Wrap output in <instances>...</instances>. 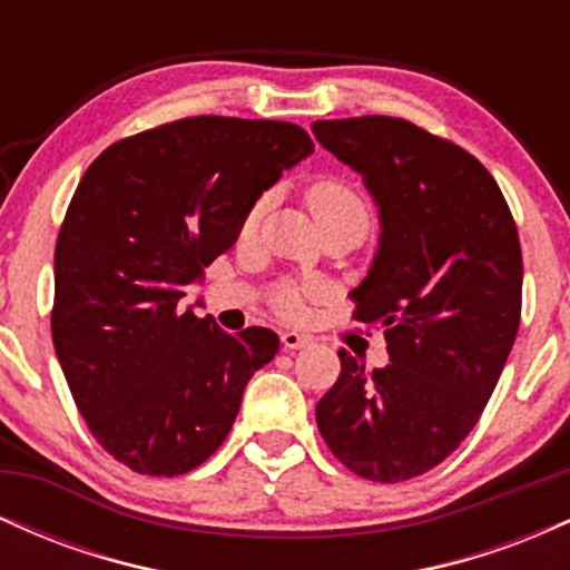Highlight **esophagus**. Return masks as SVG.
<instances>
[{
	"mask_svg": "<svg viewBox=\"0 0 570 570\" xmlns=\"http://www.w3.org/2000/svg\"><path fill=\"white\" fill-rule=\"evenodd\" d=\"M281 343H284L286 351H299L305 345H311V335H303V332H284L281 335Z\"/></svg>",
	"mask_w": 570,
	"mask_h": 570,
	"instance_id": "esophagus-1",
	"label": "esophagus"
}]
</instances>
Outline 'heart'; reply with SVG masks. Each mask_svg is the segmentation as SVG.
<instances>
[{
	"label": "heart",
	"instance_id": "heart-1",
	"mask_svg": "<svg viewBox=\"0 0 570 570\" xmlns=\"http://www.w3.org/2000/svg\"><path fill=\"white\" fill-rule=\"evenodd\" d=\"M307 206H311L313 219H316L318 230L330 225H343V222H356V225H370V206L364 203L362 195L353 189L348 181L335 179V176H324V179H316L311 187H307ZM267 200L259 198L248 208L244 219V230H254L257 227L259 217H263ZM311 289L303 284H281L276 292H273V305L281 316H299L303 313L305 297Z\"/></svg>",
	"mask_w": 570,
	"mask_h": 570
}]
</instances>
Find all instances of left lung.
<instances>
[{"label":"left lung","mask_w":570,"mask_h":570,"mask_svg":"<svg viewBox=\"0 0 570 570\" xmlns=\"http://www.w3.org/2000/svg\"><path fill=\"white\" fill-rule=\"evenodd\" d=\"M313 134L381 208L353 318L383 326L391 358L367 372L340 351L316 423L353 474L404 482L466 440L499 383L522 307L517 225L474 155L410 120H316Z\"/></svg>","instance_id":"1"}]
</instances>
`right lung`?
Instances as JSON below:
<instances>
[{"label": "right lung", "instance_id": "right-lung-1", "mask_svg": "<svg viewBox=\"0 0 570 570\" xmlns=\"http://www.w3.org/2000/svg\"><path fill=\"white\" fill-rule=\"evenodd\" d=\"M311 153L292 122L200 115L90 163L56 240L50 330L77 410L115 461L179 476L230 434L278 335H227L179 299L235 244L259 195Z\"/></svg>", "mask_w": 570, "mask_h": 570}]
</instances>
